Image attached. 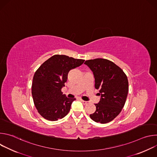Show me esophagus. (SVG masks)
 <instances>
[{"label":"esophagus","instance_id":"obj_1","mask_svg":"<svg viewBox=\"0 0 157 157\" xmlns=\"http://www.w3.org/2000/svg\"><path fill=\"white\" fill-rule=\"evenodd\" d=\"M81 102H82L83 104L86 105V104H88V102L87 101H83V100H81Z\"/></svg>","mask_w":157,"mask_h":157}]
</instances>
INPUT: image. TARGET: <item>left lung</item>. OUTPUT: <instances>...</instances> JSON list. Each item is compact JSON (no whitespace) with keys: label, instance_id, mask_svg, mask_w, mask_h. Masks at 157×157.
Masks as SVG:
<instances>
[{"label":"left lung","instance_id":"obj_1","mask_svg":"<svg viewBox=\"0 0 157 157\" xmlns=\"http://www.w3.org/2000/svg\"><path fill=\"white\" fill-rule=\"evenodd\" d=\"M93 71L95 87L99 89L101 99L95 104L96 110L89 115L96 122L106 124L114 119L121 112L128 92L126 75L115 63L108 59L96 58L84 63Z\"/></svg>","mask_w":157,"mask_h":157}]
</instances>
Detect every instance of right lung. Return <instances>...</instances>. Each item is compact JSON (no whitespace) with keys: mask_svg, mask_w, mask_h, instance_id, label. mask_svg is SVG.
Instances as JSON below:
<instances>
[{"mask_svg":"<svg viewBox=\"0 0 157 157\" xmlns=\"http://www.w3.org/2000/svg\"><path fill=\"white\" fill-rule=\"evenodd\" d=\"M84 60L56 55L44 61L35 72L32 94L38 113L44 119L55 121L65 117L75 98L63 94L61 88L71 70L81 66Z\"/></svg>","mask_w":157,"mask_h":157,"instance_id":"1","label":"right lung"}]
</instances>
